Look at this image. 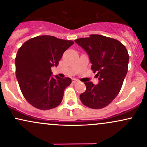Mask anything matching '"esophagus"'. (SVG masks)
<instances>
[{
  "mask_svg": "<svg viewBox=\"0 0 147 147\" xmlns=\"http://www.w3.org/2000/svg\"><path fill=\"white\" fill-rule=\"evenodd\" d=\"M72 83H77V82H79V81L77 79H72Z\"/></svg>",
  "mask_w": 147,
  "mask_h": 147,
  "instance_id": "34e87169",
  "label": "esophagus"
}]
</instances>
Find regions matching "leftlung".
<instances>
[{"mask_svg":"<svg viewBox=\"0 0 147 147\" xmlns=\"http://www.w3.org/2000/svg\"><path fill=\"white\" fill-rule=\"evenodd\" d=\"M75 43L85 50L97 72L99 83L85 82L86 91L80 95L82 104L93 109L106 107L118 95L128 71L129 56L124 45L117 40L102 35L91 34Z\"/></svg>","mask_w":147,"mask_h":147,"instance_id":"obj_1","label":"left lung"}]
</instances>
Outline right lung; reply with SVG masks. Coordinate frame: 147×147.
Returning a JSON list of instances; mask_svg holds the SVG:
<instances>
[{"label":"right lung","instance_id":"right-lung-1","mask_svg":"<svg viewBox=\"0 0 147 147\" xmlns=\"http://www.w3.org/2000/svg\"><path fill=\"white\" fill-rule=\"evenodd\" d=\"M72 41L52 36H38L25 42L15 59L16 76L23 96L36 109L49 110L61 102L65 88L71 84L69 77L53 75L63 52Z\"/></svg>","mask_w":147,"mask_h":147}]
</instances>
